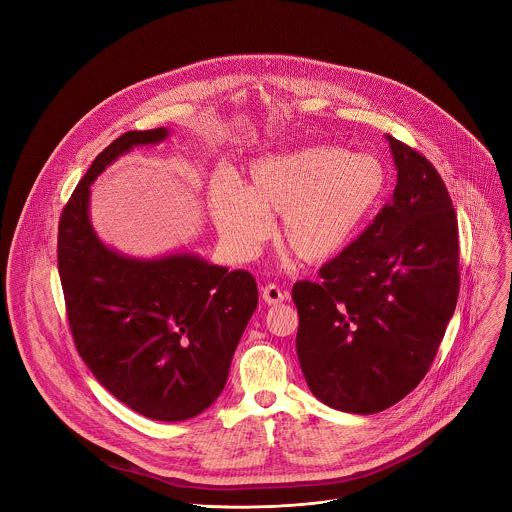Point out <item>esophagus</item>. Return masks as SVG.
Wrapping results in <instances>:
<instances>
[{
  "instance_id": "34e87169",
  "label": "esophagus",
  "mask_w": 512,
  "mask_h": 512,
  "mask_svg": "<svg viewBox=\"0 0 512 512\" xmlns=\"http://www.w3.org/2000/svg\"><path fill=\"white\" fill-rule=\"evenodd\" d=\"M261 296H263L265 304L277 306V304H281V302L287 300V291H283V289H279L277 285L269 283V285H265V287L261 289Z\"/></svg>"
}]
</instances>
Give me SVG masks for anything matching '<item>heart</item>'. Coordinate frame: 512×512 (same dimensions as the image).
I'll list each match as a JSON object with an SVG mask.
<instances>
[{"label": "heart", "instance_id": "heart-1", "mask_svg": "<svg viewBox=\"0 0 512 512\" xmlns=\"http://www.w3.org/2000/svg\"><path fill=\"white\" fill-rule=\"evenodd\" d=\"M387 168L373 156L334 145L273 154L251 164L249 186L235 178L212 184L210 210L225 249L253 257L279 216V243L304 263L340 255L381 204Z\"/></svg>", "mask_w": 512, "mask_h": 512}]
</instances>
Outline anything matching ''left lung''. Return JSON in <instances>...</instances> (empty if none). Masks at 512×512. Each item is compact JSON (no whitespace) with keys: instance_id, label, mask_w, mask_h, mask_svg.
<instances>
[{"instance_id":"8db88e82","label":"left lung","mask_w":512,"mask_h":512,"mask_svg":"<svg viewBox=\"0 0 512 512\" xmlns=\"http://www.w3.org/2000/svg\"><path fill=\"white\" fill-rule=\"evenodd\" d=\"M397 168L373 225L298 281L296 350L306 383L332 409L371 415L409 395L429 371L454 316L458 218L437 170L387 135Z\"/></svg>"}]
</instances>
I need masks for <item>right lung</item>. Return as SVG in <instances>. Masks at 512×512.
Returning a JSON list of instances; mask_svg holds the SVG:
<instances>
[{"mask_svg":"<svg viewBox=\"0 0 512 512\" xmlns=\"http://www.w3.org/2000/svg\"><path fill=\"white\" fill-rule=\"evenodd\" d=\"M168 135L166 127L127 131L95 158L60 214L58 273L72 338L95 379L143 417L184 421L223 393L257 283L186 251L123 255L99 239L89 206L107 166Z\"/></svg>","mask_w":512,"mask_h":512,"instance_id":"obj_1","label":"right lung"}]
</instances>
